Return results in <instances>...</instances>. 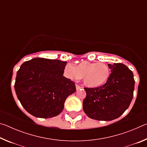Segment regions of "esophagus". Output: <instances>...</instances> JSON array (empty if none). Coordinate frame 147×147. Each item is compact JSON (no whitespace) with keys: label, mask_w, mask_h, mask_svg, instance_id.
<instances>
[{"label":"esophagus","mask_w":147,"mask_h":147,"mask_svg":"<svg viewBox=\"0 0 147 147\" xmlns=\"http://www.w3.org/2000/svg\"><path fill=\"white\" fill-rule=\"evenodd\" d=\"M82 88H83L82 87L80 86H78V85H76V90H79V89H82Z\"/></svg>","instance_id":"1"}]
</instances>
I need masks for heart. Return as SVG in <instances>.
Returning <instances> with one entry per match:
<instances>
[{
    "instance_id": "1",
    "label": "heart",
    "mask_w": 147,
    "mask_h": 147,
    "mask_svg": "<svg viewBox=\"0 0 147 147\" xmlns=\"http://www.w3.org/2000/svg\"><path fill=\"white\" fill-rule=\"evenodd\" d=\"M64 74L71 79H80L83 77L84 86L96 89L107 84L111 75V70L108 65L102 62L83 61L76 67L67 64Z\"/></svg>"
}]
</instances>
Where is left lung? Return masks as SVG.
Returning <instances> with one entry per match:
<instances>
[{
  "instance_id": "1",
  "label": "left lung",
  "mask_w": 147,
  "mask_h": 147,
  "mask_svg": "<svg viewBox=\"0 0 147 147\" xmlns=\"http://www.w3.org/2000/svg\"><path fill=\"white\" fill-rule=\"evenodd\" d=\"M111 75L100 88H84L86 97L83 109L89 118L97 121H112L119 117L130 106L133 98L134 74L123 63L108 64Z\"/></svg>"
}]
</instances>
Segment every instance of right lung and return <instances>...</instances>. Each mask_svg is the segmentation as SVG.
<instances>
[{"instance_id": "add662e5", "label": "right lung", "mask_w": 147, "mask_h": 147, "mask_svg": "<svg viewBox=\"0 0 147 147\" xmlns=\"http://www.w3.org/2000/svg\"><path fill=\"white\" fill-rule=\"evenodd\" d=\"M67 61L36 58L24 62L17 71L15 90L21 105L36 117L60 113L75 84L63 76Z\"/></svg>"}]
</instances>
